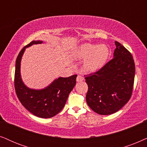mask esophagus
Listing matches in <instances>:
<instances>
[{
  "mask_svg": "<svg viewBox=\"0 0 147 147\" xmlns=\"http://www.w3.org/2000/svg\"><path fill=\"white\" fill-rule=\"evenodd\" d=\"M84 80V78L82 77V76H80V75H78L77 77V82H81V81H83Z\"/></svg>",
  "mask_w": 147,
  "mask_h": 147,
  "instance_id": "1",
  "label": "esophagus"
}]
</instances>
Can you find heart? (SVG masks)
Returning a JSON list of instances; mask_svg holds the SVG:
<instances>
[{"instance_id":"heart-1","label":"heart","mask_w":147,"mask_h":147,"mask_svg":"<svg viewBox=\"0 0 147 147\" xmlns=\"http://www.w3.org/2000/svg\"><path fill=\"white\" fill-rule=\"evenodd\" d=\"M72 56L79 60H85L83 67L87 72H94L103 67L110 56V50L105 44H83L73 52Z\"/></svg>"}]
</instances>
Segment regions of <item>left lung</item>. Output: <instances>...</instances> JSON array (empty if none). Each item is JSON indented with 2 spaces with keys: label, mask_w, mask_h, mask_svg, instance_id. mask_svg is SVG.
Returning <instances> with one entry per match:
<instances>
[{
  "label": "left lung",
  "mask_w": 147,
  "mask_h": 147,
  "mask_svg": "<svg viewBox=\"0 0 147 147\" xmlns=\"http://www.w3.org/2000/svg\"><path fill=\"white\" fill-rule=\"evenodd\" d=\"M113 58L93 75L85 77L86 101L92 110L109 115L122 108L130 99L134 85L135 65L132 54L115 42Z\"/></svg>",
  "instance_id": "8db88e82"
}]
</instances>
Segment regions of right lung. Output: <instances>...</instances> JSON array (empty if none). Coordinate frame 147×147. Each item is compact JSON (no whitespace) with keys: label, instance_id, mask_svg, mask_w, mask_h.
<instances>
[{"label":"right lung","instance_id":"right-lung-1","mask_svg":"<svg viewBox=\"0 0 147 147\" xmlns=\"http://www.w3.org/2000/svg\"><path fill=\"white\" fill-rule=\"evenodd\" d=\"M43 41H32L19 52L16 60L15 88L18 99L29 112L39 118H50L63 108L68 95L76 85L77 75L56 78L47 87L41 89H31L23 83L21 75V62L25 50Z\"/></svg>","mask_w":147,"mask_h":147}]
</instances>
